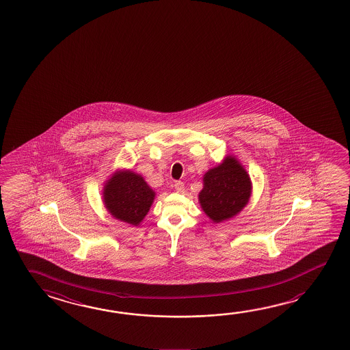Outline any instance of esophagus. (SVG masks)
I'll return each instance as SVG.
<instances>
[{"mask_svg":"<svg viewBox=\"0 0 350 350\" xmlns=\"http://www.w3.org/2000/svg\"><path fill=\"white\" fill-rule=\"evenodd\" d=\"M174 189L177 190L178 193H183V182H176V183H174Z\"/></svg>","mask_w":350,"mask_h":350,"instance_id":"esophagus-1","label":"esophagus"}]
</instances>
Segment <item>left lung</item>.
Listing matches in <instances>:
<instances>
[{"mask_svg": "<svg viewBox=\"0 0 350 350\" xmlns=\"http://www.w3.org/2000/svg\"><path fill=\"white\" fill-rule=\"evenodd\" d=\"M252 180L245 167L232 154H227L219 166L202 177L199 204L214 224L230 220L250 202Z\"/></svg>", "mask_w": 350, "mask_h": 350, "instance_id": "8db88e82", "label": "left lung"}]
</instances>
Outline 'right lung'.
<instances>
[{
  "label": "right lung",
  "instance_id": "add662e5",
  "mask_svg": "<svg viewBox=\"0 0 350 350\" xmlns=\"http://www.w3.org/2000/svg\"><path fill=\"white\" fill-rule=\"evenodd\" d=\"M102 196L105 208L114 219L139 226L150 211L156 193L142 174L118 170L105 180Z\"/></svg>",
  "mask_w": 350,
  "mask_h": 350
}]
</instances>
